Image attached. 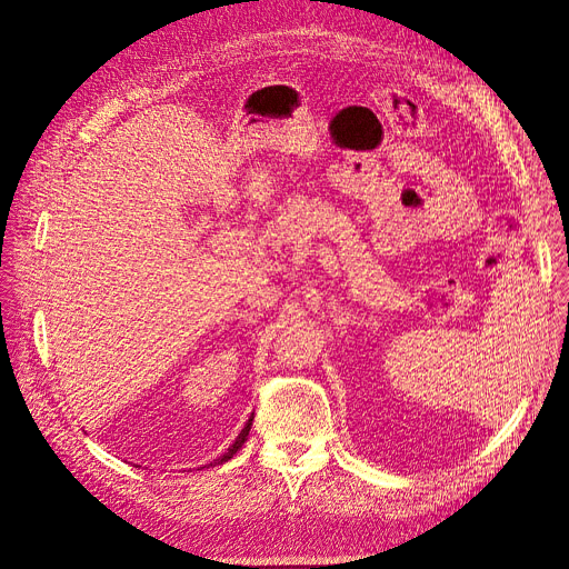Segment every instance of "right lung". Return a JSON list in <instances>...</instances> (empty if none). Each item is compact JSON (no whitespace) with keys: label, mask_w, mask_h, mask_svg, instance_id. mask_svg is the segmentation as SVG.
<instances>
[{"label":"right lung","mask_w":569,"mask_h":569,"mask_svg":"<svg viewBox=\"0 0 569 569\" xmlns=\"http://www.w3.org/2000/svg\"><path fill=\"white\" fill-rule=\"evenodd\" d=\"M251 422H253V416L249 418V422L244 425V429H242V432H239V437L234 439V443L230 446V449H228V453H222L216 462H211V465H220V462H226V460H230L239 449H242V446H244V441H247V437H249V429H251Z\"/></svg>","instance_id":"obj_1"}]
</instances>
